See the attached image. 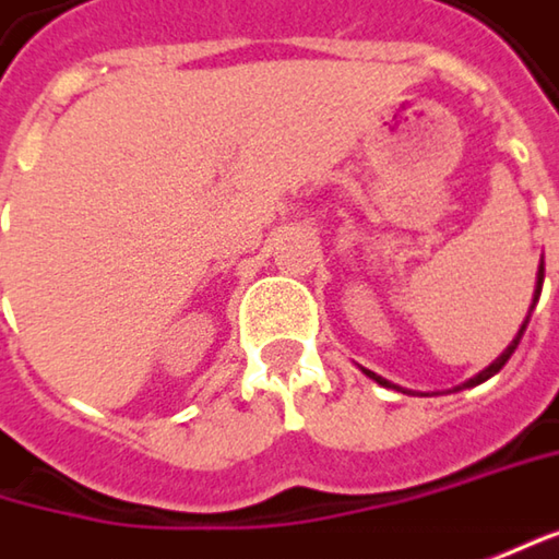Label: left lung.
<instances>
[{"mask_svg": "<svg viewBox=\"0 0 559 559\" xmlns=\"http://www.w3.org/2000/svg\"><path fill=\"white\" fill-rule=\"evenodd\" d=\"M540 283H544V263H540V280H538V293H535V299H538V296H540ZM528 321H532V314H528ZM528 321L522 324V331H519V337H515V340H512V343H509V346H506V353L499 356L497 362H490V366H487V369H484L480 376H474V379H471V381H464L461 388H474V384H480V381H487V379H490V376H497L499 369H502V366L509 362V356L515 353V346H519V340H522V334H525V328H528ZM369 379H376V381H379V384H388V381L379 379L376 372H369ZM461 388H459V391H461Z\"/></svg>", "mask_w": 559, "mask_h": 559, "instance_id": "8db88e82", "label": "left lung"}]
</instances>
